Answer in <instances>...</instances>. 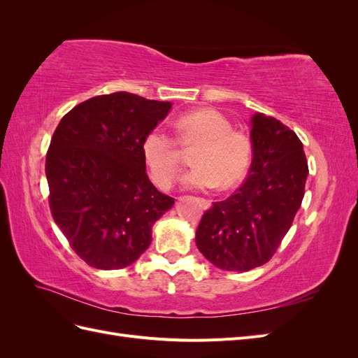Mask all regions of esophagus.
<instances>
[{"label": "esophagus", "instance_id": "1", "mask_svg": "<svg viewBox=\"0 0 358 358\" xmlns=\"http://www.w3.org/2000/svg\"><path fill=\"white\" fill-rule=\"evenodd\" d=\"M200 201H201V204H203V208H204V209H209L210 206H212V201H210V200H208V199H201Z\"/></svg>", "mask_w": 358, "mask_h": 358}]
</instances>
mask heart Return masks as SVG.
I'll use <instances>...</instances> for the list:
<instances>
[{"label": "heart", "mask_w": 358, "mask_h": 358, "mask_svg": "<svg viewBox=\"0 0 358 358\" xmlns=\"http://www.w3.org/2000/svg\"><path fill=\"white\" fill-rule=\"evenodd\" d=\"M176 138L154 128L142 140V155L149 176L161 189H169L182 162V150H192L191 169L183 176L188 188L230 189L239 183L252 161V138L233 128L230 119L215 109H199L176 119Z\"/></svg>", "instance_id": "b5f03b06"}]
</instances>
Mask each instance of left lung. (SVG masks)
<instances>
[{
	"instance_id": "1",
	"label": "left lung",
	"mask_w": 358,
	"mask_h": 358,
	"mask_svg": "<svg viewBox=\"0 0 358 358\" xmlns=\"http://www.w3.org/2000/svg\"><path fill=\"white\" fill-rule=\"evenodd\" d=\"M251 138L248 179L203 213L196 233L199 251L233 272H248L273 257L294 221L309 173L300 138L276 117L254 115Z\"/></svg>"
}]
</instances>
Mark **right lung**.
I'll use <instances>...</instances> for the list:
<instances>
[{"instance_id": "add662e5", "label": "right lung", "mask_w": 358, "mask_h": 358, "mask_svg": "<svg viewBox=\"0 0 358 358\" xmlns=\"http://www.w3.org/2000/svg\"><path fill=\"white\" fill-rule=\"evenodd\" d=\"M170 107L129 92L96 95L64 115L53 133L46 155L50 213L88 266L134 263L175 203L149 180L142 155L143 137Z\"/></svg>"}]
</instances>
